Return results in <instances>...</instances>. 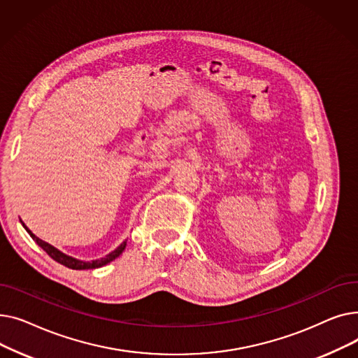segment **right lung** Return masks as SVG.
I'll list each match as a JSON object with an SVG mask.
<instances>
[{
    "instance_id": "add662e5",
    "label": "right lung",
    "mask_w": 358,
    "mask_h": 358,
    "mask_svg": "<svg viewBox=\"0 0 358 358\" xmlns=\"http://www.w3.org/2000/svg\"><path fill=\"white\" fill-rule=\"evenodd\" d=\"M20 222H22V220H20ZM22 224H23V228L27 231V234L31 236V239H33V241L37 243V245H39L50 258H53L55 261H58L59 264H62V266H65V267H68V268H72V270H92V268H100V267L108 264V262H111L113 259H116V258L124 251L126 242H127V241H123L115 251H111L110 254H107V255L103 257V258L92 259V261H84V259H78V258H73V257H71V255L64 254V252L59 251L58 248H55L53 245H50V243L42 241L41 238H37V236L26 227V224H24L23 222H22Z\"/></svg>"
}]
</instances>
